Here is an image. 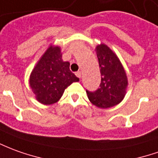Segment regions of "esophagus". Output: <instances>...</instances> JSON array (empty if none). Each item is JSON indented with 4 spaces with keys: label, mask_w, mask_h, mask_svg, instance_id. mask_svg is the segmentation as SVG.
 Listing matches in <instances>:
<instances>
[{
    "label": "esophagus",
    "mask_w": 158,
    "mask_h": 158,
    "mask_svg": "<svg viewBox=\"0 0 158 158\" xmlns=\"http://www.w3.org/2000/svg\"><path fill=\"white\" fill-rule=\"evenodd\" d=\"M76 76H77L78 78H81V71H77V72L76 73Z\"/></svg>",
    "instance_id": "1"
}]
</instances>
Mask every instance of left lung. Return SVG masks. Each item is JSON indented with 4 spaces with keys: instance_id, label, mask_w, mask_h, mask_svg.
Returning <instances> with one entry per match:
<instances>
[{
    "instance_id": "obj_1",
    "label": "left lung",
    "mask_w": 158,
    "mask_h": 158,
    "mask_svg": "<svg viewBox=\"0 0 158 158\" xmlns=\"http://www.w3.org/2000/svg\"><path fill=\"white\" fill-rule=\"evenodd\" d=\"M102 82L95 92L87 91L90 102L99 108L106 109L122 102L127 94V72L116 53L105 44L96 45Z\"/></svg>"
}]
</instances>
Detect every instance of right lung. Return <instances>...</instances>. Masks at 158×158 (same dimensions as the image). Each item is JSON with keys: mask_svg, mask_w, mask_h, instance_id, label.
Wrapping results in <instances>:
<instances>
[{"mask_svg": "<svg viewBox=\"0 0 158 158\" xmlns=\"http://www.w3.org/2000/svg\"><path fill=\"white\" fill-rule=\"evenodd\" d=\"M79 78L69 69V63L63 61L60 46L51 44L31 70L29 84L36 100L52 105L62 97L66 88Z\"/></svg>", "mask_w": 158, "mask_h": 158, "instance_id": "obj_1", "label": "right lung"}]
</instances>
